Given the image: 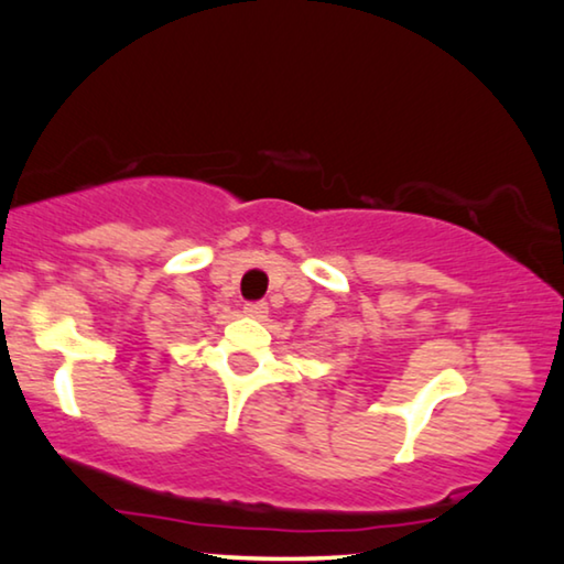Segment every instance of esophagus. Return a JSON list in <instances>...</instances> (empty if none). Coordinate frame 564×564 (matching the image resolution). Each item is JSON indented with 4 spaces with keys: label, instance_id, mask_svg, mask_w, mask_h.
<instances>
[{
    "label": "esophagus",
    "instance_id": "1",
    "mask_svg": "<svg viewBox=\"0 0 564 564\" xmlns=\"http://www.w3.org/2000/svg\"><path fill=\"white\" fill-rule=\"evenodd\" d=\"M245 314L252 316V319H265L268 306L263 304V301H256V304H245Z\"/></svg>",
    "mask_w": 564,
    "mask_h": 564
}]
</instances>
